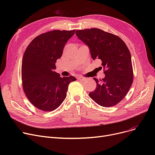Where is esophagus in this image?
<instances>
[{"mask_svg":"<svg viewBox=\"0 0 155 155\" xmlns=\"http://www.w3.org/2000/svg\"><path fill=\"white\" fill-rule=\"evenodd\" d=\"M77 78H78V80H81V81H85V80H86V78H84V77H77Z\"/></svg>","mask_w":155,"mask_h":155,"instance_id":"esophagus-1","label":"esophagus"}]
</instances>
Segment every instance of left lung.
Segmentation results:
<instances>
[{"label":"left lung","instance_id":"8db88e82","mask_svg":"<svg viewBox=\"0 0 155 155\" xmlns=\"http://www.w3.org/2000/svg\"><path fill=\"white\" fill-rule=\"evenodd\" d=\"M78 38L90 50L92 58L102 61L105 77L94 78L96 89L89 97L103 107H111L124 99L133 81L131 56L119 37L97 28L77 30Z\"/></svg>","mask_w":155,"mask_h":155}]
</instances>
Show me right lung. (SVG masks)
Masks as SVG:
<instances>
[{
  "label": "right lung",
  "instance_id": "right-lung-1",
  "mask_svg": "<svg viewBox=\"0 0 155 155\" xmlns=\"http://www.w3.org/2000/svg\"><path fill=\"white\" fill-rule=\"evenodd\" d=\"M75 32L54 30L40 35L24 52L21 67L23 90L31 104L40 110L58 108L66 98L68 85L77 80L73 76L61 77L54 71L56 60Z\"/></svg>",
  "mask_w": 155,
  "mask_h": 155
}]
</instances>
